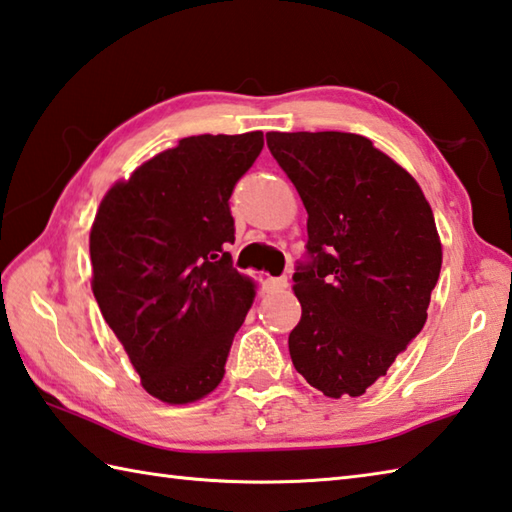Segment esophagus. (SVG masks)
<instances>
[{
    "label": "esophagus",
    "instance_id": "34e87169",
    "mask_svg": "<svg viewBox=\"0 0 512 512\" xmlns=\"http://www.w3.org/2000/svg\"><path fill=\"white\" fill-rule=\"evenodd\" d=\"M288 288V279L286 277H268L266 279V290L270 293H282V290Z\"/></svg>",
    "mask_w": 512,
    "mask_h": 512
}]
</instances>
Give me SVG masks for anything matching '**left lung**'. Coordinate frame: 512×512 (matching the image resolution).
I'll return each instance as SVG.
<instances>
[{"instance_id":"1","label":"left lung","mask_w":512,"mask_h":512,"mask_svg":"<svg viewBox=\"0 0 512 512\" xmlns=\"http://www.w3.org/2000/svg\"><path fill=\"white\" fill-rule=\"evenodd\" d=\"M266 142L308 213L290 359L326 397H359L426 324L442 270L433 208L368 137L324 130L266 133Z\"/></svg>"}]
</instances>
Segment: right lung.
I'll return each instance as SVG.
<instances>
[{
    "mask_svg": "<svg viewBox=\"0 0 512 512\" xmlns=\"http://www.w3.org/2000/svg\"><path fill=\"white\" fill-rule=\"evenodd\" d=\"M264 133L179 139L108 188L90 228L93 295L148 395L204 399L224 379L255 282L237 273L228 199Z\"/></svg>",
    "mask_w": 512,
    "mask_h": 512,
    "instance_id": "add662e5",
    "label": "right lung"
}]
</instances>
